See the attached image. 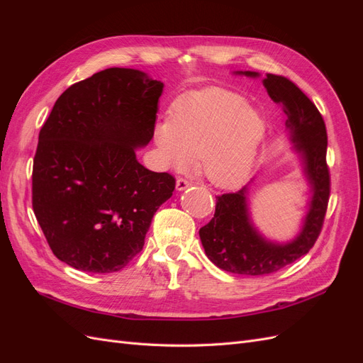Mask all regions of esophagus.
Here are the masks:
<instances>
[{
	"label": "esophagus",
	"mask_w": 363,
	"mask_h": 363,
	"mask_svg": "<svg viewBox=\"0 0 363 363\" xmlns=\"http://www.w3.org/2000/svg\"><path fill=\"white\" fill-rule=\"evenodd\" d=\"M191 184H192V183H191L188 179H183V177L177 179V183H175V186H177V191H184V189H188Z\"/></svg>",
	"instance_id": "esophagus-1"
}]
</instances>
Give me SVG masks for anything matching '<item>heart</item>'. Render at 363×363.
<instances>
[{
	"mask_svg": "<svg viewBox=\"0 0 363 363\" xmlns=\"http://www.w3.org/2000/svg\"><path fill=\"white\" fill-rule=\"evenodd\" d=\"M263 135V119L245 98L218 87L183 96L155 130L168 164L186 169L200 157L201 172L218 188H235L248 177Z\"/></svg>",
	"mask_w": 363,
	"mask_h": 363,
	"instance_id": "1",
	"label": "heart"
}]
</instances>
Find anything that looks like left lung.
Masks as SVG:
<instances>
[{
    "label": "left lung",
    "mask_w": 363,
    "mask_h": 363,
    "mask_svg": "<svg viewBox=\"0 0 363 363\" xmlns=\"http://www.w3.org/2000/svg\"><path fill=\"white\" fill-rule=\"evenodd\" d=\"M257 77V72H240ZM272 101L281 104L286 127L296 151L304 160L313 196L298 238L279 245L263 239L250 223L247 189L216 196L215 215L200 228L207 257L218 268L242 276H267L307 255L320 236L330 196L327 156V130L323 115L298 86L283 75L267 74L263 80Z\"/></svg>",
    "instance_id": "obj_1"
}]
</instances>
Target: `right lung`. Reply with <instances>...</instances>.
<instances>
[{
    "label": "right lung",
    "instance_id": "add662e5",
    "mask_svg": "<svg viewBox=\"0 0 363 363\" xmlns=\"http://www.w3.org/2000/svg\"><path fill=\"white\" fill-rule=\"evenodd\" d=\"M163 83L108 68L69 86L39 131L31 204L59 260L86 272H116L144 248L175 179L152 172L135 148L155 135Z\"/></svg>",
    "mask_w": 363,
    "mask_h": 363
}]
</instances>
